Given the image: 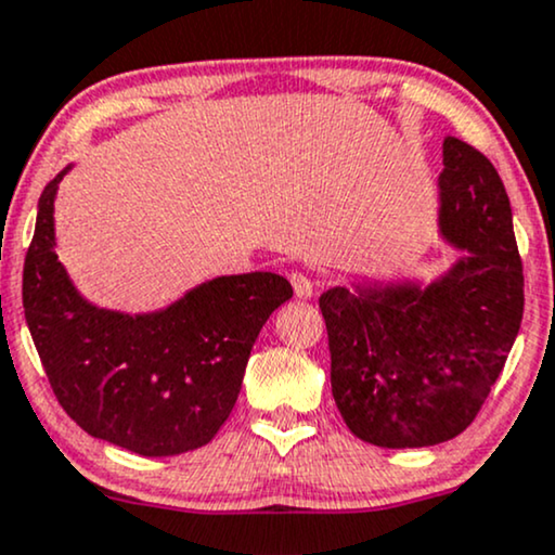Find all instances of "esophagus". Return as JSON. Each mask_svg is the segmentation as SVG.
<instances>
[{
  "label": "esophagus",
  "instance_id": "esophagus-1",
  "mask_svg": "<svg viewBox=\"0 0 555 555\" xmlns=\"http://www.w3.org/2000/svg\"><path fill=\"white\" fill-rule=\"evenodd\" d=\"M289 282H292V286H294V294H297L299 299H310L312 294H314V284H312V279H310V276H305V273L294 271L292 276H289Z\"/></svg>",
  "mask_w": 555,
  "mask_h": 555
}]
</instances>
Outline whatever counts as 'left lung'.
<instances>
[{
  "instance_id": "1",
  "label": "left lung",
  "mask_w": 555,
  "mask_h": 555,
  "mask_svg": "<svg viewBox=\"0 0 555 555\" xmlns=\"http://www.w3.org/2000/svg\"><path fill=\"white\" fill-rule=\"evenodd\" d=\"M440 235L464 256L420 284L363 282L320 297L330 384L356 438L425 448L474 423L522 322V261L509 196L489 158L443 140Z\"/></svg>"
}]
</instances>
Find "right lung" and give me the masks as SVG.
<instances>
[{"instance_id": "add662e5", "label": "right lung", "mask_w": 555, "mask_h": 555, "mask_svg": "<svg viewBox=\"0 0 555 555\" xmlns=\"http://www.w3.org/2000/svg\"><path fill=\"white\" fill-rule=\"evenodd\" d=\"M68 168L40 194L23 271L25 320L53 395L81 430L125 451L160 459L207 446L292 284L254 271L209 279L156 312L91 305L55 254L53 202Z\"/></svg>"}]
</instances>
